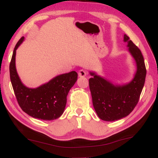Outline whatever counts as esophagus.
<instances>
[{
	"mask_svg": "<svg viewBox=\"0 0 158 158\" xmlns=\"http://www.w3.org/2000/svg\"><path fill=\"white\" fill-rule=\"evenodd\" d=\"M87 74H88L87 71L85 70V69L80 70L78 75H79V76H80V77H84V76H85Z\"/></svg>",
	"mask_w": 158,
	"mask_h": 158,
	"instance_id": "esophagus-1",
	"label": "esophagus"
}]
</instances>
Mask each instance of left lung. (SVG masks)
<instances>
[{
    "instance_id": "left-lung-1",
    "label": "left lung",
    "mask_w": 158,
    "mask_h": 158,
    "mask_svg": "<svg viewBox=\"0 0 158 158\" xmlns=\"http://www.w3.org/2000/svg\"><path fill=\"white\" fill-rule=\"evenodd\" d=\"M124 41L136 62L137 71L131 82L124 85H114L103 78L90 73L89 85L93 106L98 117L106 121H114L128 115L139 101L144 87L146 69L139 48L126 34Z\"/></svg>"
}]
</instances>
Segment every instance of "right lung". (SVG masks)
<instances>
[{
    "mask_svg": "<svg viewBox=\"0 0 158 158\" xmlns=\"http://www.w3.org/2000/svg\"><path fill=\"white\" fill-rule=\"evenodd\" d=\"M23 37L18 41L10 63V77L19 106L30 116L45 121L54 120L63 113L66 96L78 78L75 71L57 76L48 83L35 89L26 87L21 82L15 66L16 51Z\"/></svg>",
    "mask_w": 158,
    "mask_h": 158,
    "instance_id": "right-lung-1",
    "label": "right lung"
}]
</instances>
